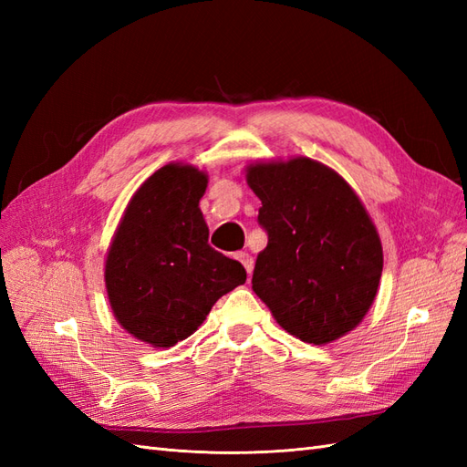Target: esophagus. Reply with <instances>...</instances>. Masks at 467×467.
I'll return each mask as SVG.
<instances>
[{
  "label": "esophagus",
  "mask_w": 467,
  "mask_h": 467,
  "mask_svg": "<svg viewBox=\"0 0 467 467\" xmlns=\"http://www.w3.org/2000/svg\"><path fill=\"white\" fill-rule=\"evenodd\" d=\"M235 259H237L239 263H242V265L245 266V271H247V275H251V273H253V265H255V263H253V257L249 255V253H247V251H239V253H237V255H235Z\"/></svg>",
  "instance_id": "34e87169"
}]
</instances>
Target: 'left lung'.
<instances>
[{
	"label": "left lung",
	"instance_id": "1",
	"mask_svg": "<svg viewBox=\"0 0 467 467\" xmlns=\"http://www.w3.org/2000/svg\"><path fill=\"white\" fill-rule=\"evenodd\" d=\"M245 179L268 234L253 292L304 343L327 345L350 333L372 307L384 268L376 225L355 189L302 155L249 163Z\"/></svg>",
	"mask_w": 467,
	"mask_h": 467
}]
</instances>
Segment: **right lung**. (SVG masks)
<instances>
[{"label": "right lung", "instance_id": "obj_1", "mask_svg": "<svg viewBox=\"0 0 467 467\" xmlns=\"http://www.w3.org/2000/svg\"><path fill=\"white\" fill-rule=\"evenodd\" d=\"M206 187L199 167H160L132 194L107 251L112 316L153 348L191 337L212 306L247 278L242 263L208 245L199 208Z\"/></svg>", "mask_w": 467, "mask_h": 467}]
</instances>
